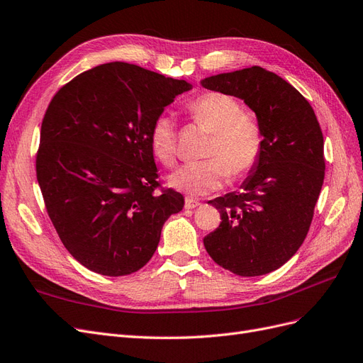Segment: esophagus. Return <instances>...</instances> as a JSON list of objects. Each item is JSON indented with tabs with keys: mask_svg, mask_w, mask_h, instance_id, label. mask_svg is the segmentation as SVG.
<instances>
[{
	"mask_svg": "<svg viewBox=\"0 0 363 363\" xmlns=\"http://www.w3.org/2000/svg\"><path fill=\"white\" fill-rule=\"evenodd\" d=\"M197 206H200V202H197V200H193L190 197L185 199V209H194Z\"/></svg>",
	"mask_w": 363,
	"mask_h": 363,
	"instance_id": "1",
	"label": "esophagus"
}]
</instances>
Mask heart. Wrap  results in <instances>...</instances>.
<instances>
[{"label": "heart", "mask_w": 363, "mask_h": 363, "mask_svg": "<svg viewBox=\"0 0 363 363\" xmlns=\"http://www.w3.org/2000/svg\"><path fill=\"white\" fill-rule=\"evenodd\" d=\"M186 113L208 127L212 138L209 158L190 161L167 178L172 189L190 197H202L221 189L225 179L244 178L256 167L262 152V130L242 106L223 92H203L186 103ZM150 142L155 158L167 167L178 155L177 124L169 113H160L151 125Z\"/></svg>", "instance_id": "b5f03b06"}]
</instances>
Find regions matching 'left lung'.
I'll use <instances>...</instances> for the list:
<instances>
[{
	"instance_id": "obj_1",
	"label": "left lung",
	"mask_w": 363,
	"mask_h": 363,
	"mask_svg": "<svg viewBox=\"0 0 363 363\" xmlns=\"http://www.w3.org/2000/svg\"><path fill=\"white\" fill-rule=\"evenodd\" d=\"M203 88L244 100L262 130V152L242 191L208 203L221 223L203 238L212 260L240 277L269 274L306 238L325 179L323 133L311 104L287 80L262 67L200 80Z\"/></svg>"
}]
</instances>
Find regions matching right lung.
<instances>
[{
	"label": "right lung",
	"mask_w": 363,
	"mask_h": 363,
	"mask_svg": "<svg viewBox=\"0 0 363 363\" xmlns=\"http://www.w3.org/2000/svg\"><path fill=\"white\" fill-rule=\"evenodd\" d=\"M182 79L107 62L76 76L52 99L40 131L37 181L64 247L106 277L151 260L166 220L184 208L178 191L157 193L150 131Z\"/></svg>",
	"instance_id": "add662e5"
}]
</instances>
